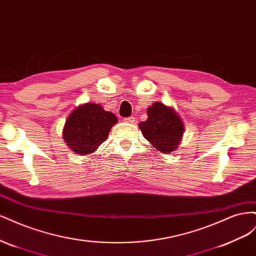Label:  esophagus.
<instances>
[{"label": "esophagus", "mask_w": 256, "mask_h": 256, "mask_svg": "<svg viewBox=\"0 0 256 256\" xmlns=\"http://www.w3.org/2000/svg\"><path fill=\"white\" fill-rule=\"evenodd\" d=\"M124 122H128V124H134V122H136V118H134V116H130V118H124Z\"/></svg>", "instance_id": "esophagus-1"}]
</instances>
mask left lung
<instances>
[{"instance_id": "8db88e82", "label": "left lung", "mask_w": 256, "mask_h": 256, "mask_svg": "<svg viewBox=\"0 0 256 256\" xmlns=\"http://www.w3.org/2000/svg\"><path fill=\"white\" fill-rule=\"evenodd\" d=\"M147 120L138 124L144 138L158 152H174L182 141L184 122L174 109L161 102L152 104L147 109Z\"/></svg>"}]
</instances>
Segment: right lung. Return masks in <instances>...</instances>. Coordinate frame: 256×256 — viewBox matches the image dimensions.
Listing matches in <instances>:
<instances>
[{
  "instance_id": "right-lung-1",
  "label": "right lung",
  "mask_w": 256,
  "mask_h": 256,
  "mask_svg": "<svg viewBox=\"0 0 256 256\" xmlns=\"http://www.w3.org/2000/svg\"><path fill=\"white\" fill-rule=\"evenodd\" d=\"M118 118L100 104L88 102L76 108L65 122L64 140L72 152L79 154L94 152L106 140Z\"/></svg>"
}]
</instances>
